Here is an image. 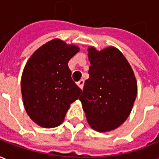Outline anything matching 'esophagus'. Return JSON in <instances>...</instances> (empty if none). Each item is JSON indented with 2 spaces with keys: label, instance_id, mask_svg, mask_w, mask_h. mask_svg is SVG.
Here are the masks:
<instances>
[{
  "label": "esophagus",
  "instance_id": "esophagus-1",
  "mask_svg": "<svg viewBox=\"0 0 159 159\" xmlns=\"http://www.w3.org/2000/svg\"><path fill=\"white\" fill-rule=\"evenodd\" d=\"M83 84H84V81H83V79L80 80L79 82H77V85H78V87H79L80 89H83Z\"/></svg>",
  "mask_w": 159,
  "mask_h": 159
}]
</instances>
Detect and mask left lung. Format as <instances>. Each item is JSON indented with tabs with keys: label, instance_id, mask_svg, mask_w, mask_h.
Instances as JSON below:
<instances>
[{
	"label": "left lung",
	"instance_id": "left-lung-1",
	"mask_svg": "<svg viewBox=\"0 0 159 159\" xmlns=\"http://www.w3.org/2000/svg\"><path fill=\"white\" fill-rule=\"evenodd\" d=\"M89 78L79 100L93 129H115L129 116L137 95V83L129 63L119 50L89 47Z\"/></svg>",
	"mask_w": 159,
	"mask_h": 159
}]
</instances>
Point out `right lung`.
<instances>
[{"label":"right lung","instance_id":"right-lung-1","mask_svg":"<svg viewBox=\"0 0 159 159\" xmlns=\"http://www.w3.org/2000/svg\"><path fill=\"white\" fill-rule=\"evenodd\" d=\"M79 48L59 39L49 41L36 50L26 63L21 78L24 106L39 126L54 128L65 119L70 105L82 89L71 79L69 60Z\"/></svg>","mask_w":159,"mask_h":159}]
</instances>
